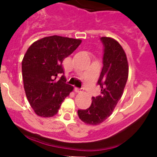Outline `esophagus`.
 <instances>
[{
    "label": "esophagus",
    "instance_id": "34e87169",
    "mask_svg": "<svg viewBox=\"0 0 157 157\" xmlns=\"http://www.w3.org/2000/svg\"><path fill=\"white\" fill-rule=\"evenodd\" d=\"M75 91L76 93H80V92H82L81 89L77 88V87H75Z\"/></svg>",
    "mask_w": 157,
    "mask_h": 157
}]
</instances>
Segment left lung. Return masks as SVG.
I'll return each mask as SVG.
<instances>
[{
    "instance_id": "left-lung-1",
    "label": "left lung",
    "mask_w": 157,
    "mask_h": 157,
    "mask_svg": "<svg viewBox=\"0 0 157 157\" xmlns=\"http://www.w3.org/2000/svg\"><path fill=\"white\" fill-rule=\"evenodd\" d=\"M103 67L98 84L101 94L93 97L89 109L78 110L80 120L86 124L98 125L112 115L121 98L128 78V62L120 44L112 37H102Z\"/></svg>"
}]
</instances>
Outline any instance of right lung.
Returning a JSON list of instances; mask_svg holds the SVG:
<instances>
[{"instance_id": "obj_1", "label": "right lung", "mask_w": 157, "mask_h": 157, "mask_svg": "<svg viewBox=\"0 0 157 157\" xmlns=\"http://www.w3.org/2000/svg\"><path fill=\"white\" fill-rule=\"evenodd\" d=\"M81 42L80 39L49 36L33 43L25 53L22 61L23 86L37 116H55L65 98L73 90V86L65 83L62 63Z\"/></svg>"}]
</instances>
